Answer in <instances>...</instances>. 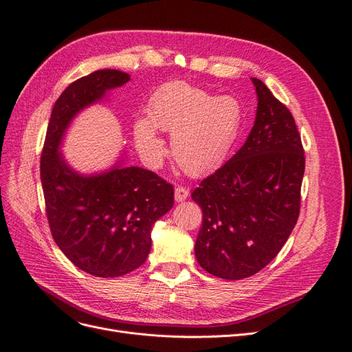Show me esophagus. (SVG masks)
Here are the masks:
<instances>
[{"instance_id": "esophagus-1", "label": "esophagus", "mask_w": 352, "mask_h": 352, "mask_svg": "<svg viewBox=\"0 0 352 352\" xmlns=\"http://www.w3.org/2000/svg\"><path fill=\"white\" fill-rule=\"evenodd\" d=\"M188 195H190V191H188V188H186V187H183V186H178L177 188H175V201H183V200H186L187 197H188Z\"/></svg>"}]
</instances>
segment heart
Returning <instances> with one entry per match:
<instances>
[{
	"label": "heart",
	"instance_id": "obj_1",
	"mask_svg": "<svg viewBox=\"0 0 352 352\" xmlns=\"http://www.w3.org/2000/svg\"><path fill=\"white\" fill-rule=\"evenodd\" d=\"M243 120V107L235 98L171 82L152 95L147 118L134 122V140L139 151L155 161L165 152L156 129L171 133V151L179 168L190 175H203L228 157Z\"/></svg>",
	"mask_w": 352,
	"mask_h": 352
}]
</instances>
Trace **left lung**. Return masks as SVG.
I'll return each instance as SVG.
<instances>
[{"mask_svg":"<svg viewBox=\"0 0 352 352\" xmlns=\"http://www.w3.org/2000/svg\"><path fill=\"white\" fill-rule=\"evenodd\" d=\"M252 80L257 114L245 143L191 192L203 212L197 262L231 280L257 274L287 243L300 214L305 168L289 109L262 80Z\"/></svg>","mask_w":352,"mask_h":352,"instance_id":"obj_1","label":"left lung"}]
</instances>
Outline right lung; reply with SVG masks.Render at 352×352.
<instances>
[{"mask_svg":"<svg viewBox=\"0 0 352 352\" xmlns=\"http://www.w3.org/2000/svg\"><path fill=\"white\" fill-rule=\"evenodd\" d=\"M130 76L98 70L73 82L56 99L41 156V181L54 241L72 263L99 278L142 266L151 252L153 223L174 206V187L139 166L82 175L58 152L72 120L120 87Z\"/></svg>","mask_w":352,"mask_h":352,"instance_id":"add662e5","label":"right lung"}]
</instances>
